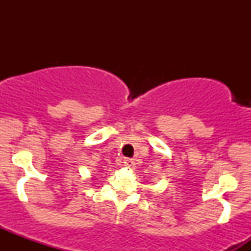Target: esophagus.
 Instances as JSON below:
<instances>
[{"label":"esophagus","instance_id":"obj_1","mask_svg":"<svg viewBox=\"0 0 251 251\" xmlns=\"http://www.w3.org/2000/svg\"><path fill=\"white\" fill-rule=\"evenodd\" d=\"M124 165H125L126 168L133 169L134 165H135V163H134L133 159H125V160H124Z\"/></svg>","mask_w":251,"mask_h":251}]
</instances>
